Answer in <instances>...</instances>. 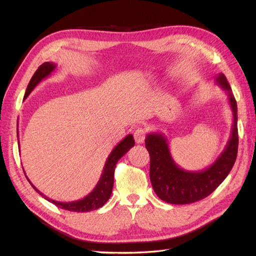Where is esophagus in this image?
<instances>
[{
	"label": "esophagus",
	"mask_w": 256,
	"mask_h": 256,
	"mask_svg": "<svg viewBox=\"0 0 256 256\" xmlns=\"http://www.w3.org/2000/svg\"><path fill=\"white\" fill-rule=\"evenodd\" d=\"M146 138V130L143 128H138L136 130L134 131V138H135V142L138 144H140L144 142V140Z\"/></svg>",
	"instance_id": "esophagus-1"
}]
</instances>
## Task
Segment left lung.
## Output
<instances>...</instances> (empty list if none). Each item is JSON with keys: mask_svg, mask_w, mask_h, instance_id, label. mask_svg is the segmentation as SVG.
Listing matches in <instances>:
<instances>
[{"mask_svg": "<svg viewBox=\"0 0 256 256\" xmlns=\"http://www.w3.org/2000/svg\"><path fill=\"white\" fill-rule=\"evenodd\" d=\"M216 82L226 91L233 113L231 136L220 156L204 170L188 172L174 162L167 138L162 133L146 135L145 148L150 156V178L155 194L168 204H187L201 200L218 188L229 175L238 155V106L226 76L219 74Z\"/></svg>", "mask_w": 256, "mask_h": 256, "instance_id": "8db88e82", "label": "left lung"}]
</instances>
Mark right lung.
I'll return each instance as SVG.
<instances>
[{
  "label": "right lung",
  "instance_id": "obj_1",
  "mask_svg": "<svg viewBox=\"0 0 256 256\" xmlns=\"http://www.w3.org/2000/svg\"><path fill=\"white\" fill-rule=\"evenodd\" d=\"M56 67H57L56 64H52V62H45L42 64V66L38 67L36 72L32 77L28 86H27L24 99H26V98L30 96V92L36 88V86L40 84L42 79H45L48 77V76H50V74L56 69ZM134 144L135 142H134L133 135L128 134L126 135V138H124L121 142H120L116 148L112 150L110 155L108 156L104 167H103L99 182H98V184H96L94 190H92L89 194H86L82 199H79L76 201H69V202H62V201H56V200L50 199L48 197H46L44 194H42L40 190H38L34 184L30 182V180L27 178V176L26 175L25 176L27 178V180H28L30 184H32V187L34 188L36 192L42 196V197H44L46 200L59 206V208L69 210V211H74V212H89L91 210H96L101 208V206L108 200V198L111 197L113 182H114V170H116V167L118 160L121 158L122 156L126 154L128 150L133 148Z\"/></svg>",
  "mask_w": 256,
  "mask_h": 256
}]
</instances>
